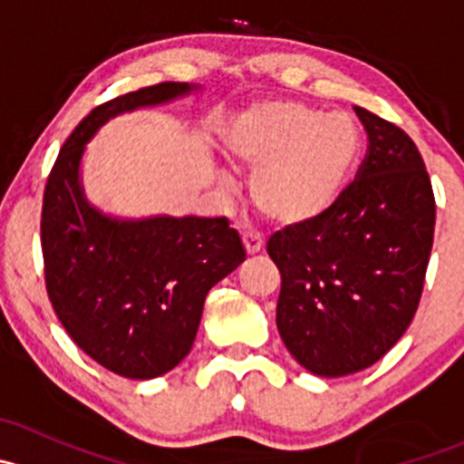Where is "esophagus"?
I'll list each match as a JSON object with an SVG mask.
<instances>
[{
    "instance_id": "1",
    "label": "esophagus",
    "mask_w": 464,
    "mask_h": 464,
    "mask_svg": "<svg viewBox=\"0 0 464 464\" xmlns=\"http://www.w3.org/2000/svg\"><path fill=\"white\" fill-rule=\"evenodd\" d=\"M242 245H245L246 254L256 256V254H260L262 246H265V242H262V237L256 236V233H245V236H242Z\"/></svg>"
}]
</instances>
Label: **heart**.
Instances as JSON below:
<instances>
[{"label":"heart","mask_w":464,"mask_h":464,"mask_svg":"<svg viewBox=\"0 0 464 464\" xmlns=\"http://www.w3.org/2000/svg\"><path fill=\"white\" fill-rule=\"evenodd\" d=\"M233 166L256 170L251 202L283 228L319 219L343 190L359 152V130L343 114H323L294 101L240 111L224 130Z\"/></svg>","instance_id":"heart-1"}]
</instances>
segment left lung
Listing matches in <instances>:
<instances>
[{
	"label": "left lung",
	"mask_w": 464,
	"mask_h": 464,
	"mask_svg": "<svg viewBox=\"0 0 464 464\" xmlns=\"http://www.w3.org/2000/svg\"><path fill=\"white\" fill-rule=\"evenodd\" d=\"M368 134L357 177L319 219L276 231V325L321 377L379 362L418 312L433 246L435 198L422 154L391 121L354 107Z\"/></svg>",
	"instance_id": "left-lung-1"
}]
</instances>
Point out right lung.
Instances as JSON below:
<instances>
[{"instance_id": "right-lung-1", "label": "right lung", "mask_w": 464, "mask_h": 464, "mask_svg": "<svg viewBox=\"0 0 464 464\" xmlns=\"http://www.w3.org/2000/svg\"><path fill=\"white\" fill-rule=\"evenodd\" d=\"M186 82H159L93 107L55 159L42 199L49 301L73 343L107 371L152 379L193 348L204 301L242 260L227 218L111 219L81 188L85 143L121 111L172 101Z\"/></svg>"}]
</instances>
